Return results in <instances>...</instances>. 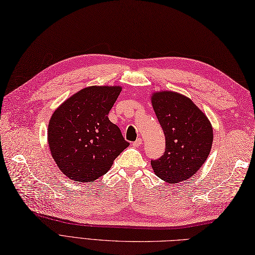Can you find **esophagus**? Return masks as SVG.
Listing matches in <instances>:
<instances>
[{"instance_id":"1","label":"esophagus","mask_w":255,"mask_h":255,"mask_svg":"<svg viewBox=\"0 0 255 255\" xmlns=\"http://www.w3.org/2000/svg\"><path fill=\"white\" fill-rule=\"evenodd\" d=\"M142 143V138H137V139L133 142V146H139Z\"/></svg>"}]
</instances>
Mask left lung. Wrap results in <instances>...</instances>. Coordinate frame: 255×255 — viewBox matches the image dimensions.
I'll use <instances>...</instances> for the list:
<instances>
[{"instance_id":"8db88e82","label":"left lung","mask_w":255,"mask_h":255,"mask_svg":"<svg viewBox=\"0 0 255 255\" xmlns=\"http://www.w3.org/2000/svg\"><path fill=\"white\" fill-rule=\"evenodd\" d=\"M151 100L166 137L164 154L151 160L153 170L167 183L186 181L201 168L211 152V122L190 99L177 92H156Z\"/></svg>"}]
</instances>
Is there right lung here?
<instances>
[{
  "instance_id": "right-lung-1",
  "label": "right lung",
  "mask_w": 255,
  "mask_h": 255,
  "mask_svg": "<svg viewBox=\"0 0 255 255\" xmlns=\"http://www.w3.org/2000/svg\"><path fill=\"white\" fill-rule=\"evenodd\" d=\"M119 86H91L76 92L52 115L48 128L51 154L60 171L76 182H94L110 170L128 146L109 113Z\"/></svg>"
}]
</instances>
